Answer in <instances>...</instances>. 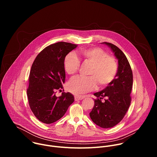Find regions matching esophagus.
Instances as JSON below:
<instances>
[{
	"instance_id": "34e87169",
	"label": "esophagus",
	"mask_w": 157,
	"mask_h": 157,
	"mask_svg": "<svg viewBox=\"0 0 157 157\" xmlns=\"http://www.w3.org/2000/svg\"><path fill=\"white\" fill-rule=\"evenodd\" d=\"M85 98L84 96H75V101H79V100H82Z\"/></svg>"
}]
</instances>
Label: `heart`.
<instances>
[{
	"instance_id": "1",
	"label": "heart",
	"mask_w": 157,
	"mask_h": 157,
	"mask_svg": "<svg viewBox=\"0 0 157 157\" xmlns=\"http://www.w3.org/2000/svg\"><path fill=\"white\" fill-rule=\"evenodd\" d=\"M79 57L84 62L91 64L89 71L90 76H78L68 84V90L75 94H84L94 90L98 86L105 87L113 82L117 75L118 65L116 59L100 48L82 49ZM64 68L68 75L76 73L79 68L80 61L72 53L67 55L63 61Z\"/></svg>"
}]
</instances>
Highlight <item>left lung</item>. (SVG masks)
<instances>
[{"mask_svg": "<svg viewBox=\"0 0 157 157\" xmlns=\"http://www.w3.org/2000/svg\"><path fill=\"white\" fill-rule=\"evenodd\" d=\"M118 59V70L114 80L102 91L94 94L97 99L89 116L94 124L108 128L119 124L125 116L130 105L133 74L124 53L116 45L103 42ZM105 98V101L101 100Z\"/></svg>", "mask_w": 157, "mask_h": 157, "instance_id": "left-lung-1", "label": "left lung"}]
</instances>
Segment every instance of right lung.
I'll return each instance as SVG.
<instances>
[{
    "label": "right lung",
    "instance_id": "obj_1",
    "mask_svg": "<svg viewBox=\"0 0 157 157\" xmlns=\"http://www.w3.org/2000/svg\"><path fill=\"white\" fill-rule=\"evenodd\" d=\"M77 44L58 42L44 48L34 60L29 75L27 96L30 107L41 122L50 124L60 119L74 102L70 93L57 97L65 81L63 61Z\"/></svg>",
    "mask_w": 157,
    "mask_h": 157
}]
</instances>
